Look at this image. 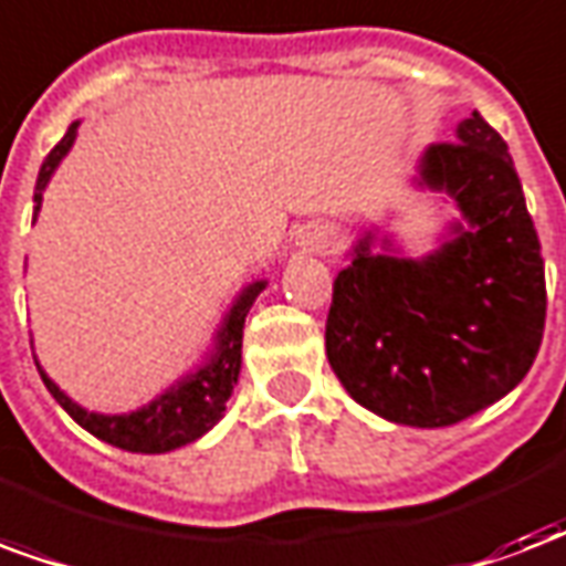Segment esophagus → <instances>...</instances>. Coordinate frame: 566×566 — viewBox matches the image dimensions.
Segmentation results:
<instances>
[{"instance_id":"obj_1","label":"esophagus","mask_w":566,"mask_h":566,"mask_svg":"<svg viewBox=\"0 0 566 566\" xmlns=\"http://www.w3.org/2000/svg\"><path fill=\"white\" fill-rule=\"evenodd\" d=\"M300 245H302V249H308V252L323 254V252H329L332 237L323 226H305L300 231Z\"/></svg>"}]
</instances>
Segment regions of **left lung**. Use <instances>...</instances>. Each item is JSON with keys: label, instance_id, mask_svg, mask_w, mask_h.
<instances>
[{"label": "left lung", "instance_id": "8db88e82", "mask_svg": "<svg viewBox=\"0 0 566 566\" xmlns=\"http://www.w3.org/2000/svg\"><path fill=\"white\" fill-rule=\"evenodd\" d=\"M418 187L460 210L448 240L403 258L374 234L332 284L326 356L350 398L409 427H448L523 382L541 350L546 275L507 145L478 112L430 145Z\"/></svg>", "mask_w": 566, "mask_h": 566}]
</instances>
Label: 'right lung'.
Wrapping results in <instances>:
<instances>
[{
	"mask_svg": "<svg viewBox=\"0 0 566 566\" xmlns=\"http://www.w3.org/2000/svg\"><path fill=\"white\" fill-rule=\"evenodd\" d=\"M76 127H80V120H73L67 133H64V139L43 159L41 171H38V184H34V216L41 210L43 189H46L53 171L59 168L64 154L71 150L73 139H76ZM264 287L266 282L245 284L234 305H231V312L226 314L219 332H216L213 350L207 353L205 365H198L192 374L180 377L157 400H150L148 407L136 409V412H124V416L88 412L76 400L67 398L62 388L43 374L38 359H34V365H38L43 386L50 388V395L59 400V407L76 424L85 427L92 437L103 439V442H109L120 451H133V454H166V451H175V448L201 439L219 418L226 416V403L231 398V391H234L237 377H240V361H243L245 314H249L252 302L258 300V293Z\"/></svg>",
	"mask_w": 566,
	"mask_h": 566,
	"instance_id": "obj_1",
	"label": "right lung"
}]
</instances>
